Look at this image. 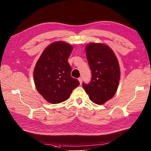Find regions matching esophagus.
<instances>
[{"instance_id": "34e87169", "label": "esophagus", "mask_w": 151, "mask_h": 151, "mask_svg": "<svg viewBox=\"0 0 151 151\" xmlns=\"http://www.w3.org/2000/svg\"><path fill=\"white\" fill-rule=\"evenodd\" d=\"M78 80V81H79L80 84V85L82 84V78H79Z\"/></svg>"}]
</instances>
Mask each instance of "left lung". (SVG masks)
I'll return each instance as SVG.
<instances>
[{
    "label": "left lung",
    "mask_w": 151,
    "mask_h": 151,
    "mask_svg": "<svg viewBox=\"0 0 151 151\" xmlns=\"http://www.w3.org/2000/svg\"><path fill=\"white\" fill-rule=\"evenodd\" d=\"M85 51L92 79L88 85L83 83V87L93 102L103 104L117 92L120 79L118 59L113 50L102 43H89Z\"/></svg>",
    "instance_id": "1"
}]
</instances>
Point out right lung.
Listing matches in <instances>:
<instances>
[{
	"label": "right lung",
	"mask_w": 151,
	"mask_h": 151,
	"mask_svg": "<svg viewBox=\"0 0 151 151\" xmlns=\"http://www.w3.org/2000/svg\"><path fill=\"white\" fill-rule=\"evenodd\" d=\"M73 49L71 45L64 41L52 43L43 51L34 68L36 88L51 104L66 101L80 85L71 76V68L68 62Z\"/></svg>",
	"instance_id": "obj_1"
}]
</instances>
